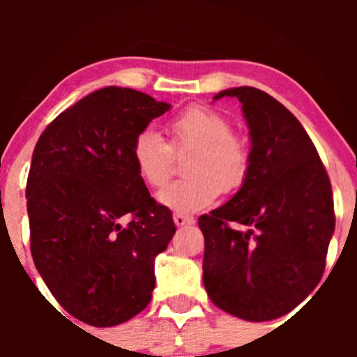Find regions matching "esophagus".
<instances>
[{"label": "esophagus", "mask_w": 357, "mask_h": 357, "mask_svg": "<svg viewBox=\"0 0 357 357\" xmlns=\"http://www.w3.org/2000/svg\"><path fill=\"white\" fill-rule=\"evenodd\" d=\"M172 219H174L176 226H185V225H193L195 222V218L188 214H181V212H174L172 214Z\"/></svg>", "instance_id": "34e87169"}]
</instances>
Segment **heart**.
Instances as JSON below:
<instances>
[{
	"mask_svg": "<svg viewBox=\"0 0 357 357\" xmlns=\"http://www.w3.org/2000/svg\"><path fill=\"white\" fill-rule=\"evenodd\" d=\"M171 145L155 129L146 128L132 143V162L139 178L152 188L169 181L174 152L193 149L186 164L188 178L169 185L158 202L181 212L208 207L221 192H231L243 183L248 169V150L235 135L228 119L207 107L193 105L167 124Z\"/></svg>",
	"mask_w": 357,
	"mask_h": 357,
	"instance_id": "obj_1",
	"label": "heart"
}]
</instances>
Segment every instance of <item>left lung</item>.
I'll list each match as a JSON object with an SVG mask.
<instances>
[{
  "label": "left lung",
  "instance_id": "8db88e82",
  "mask_svg": "<svg viewBox=\"0 0 357 357\" xmlns=\"http://www.w3.org/2000/svg\"><path fill=\"white\" fill-rule=\"evenodd\" d=\"M222 96L242 103L250 152L242 188L199 218L204 287L222 311L269 321L297 307L321 280L335 231L332 185L305 129L278 100L250 86L214 100Z\"/></svg>",
  "mask_w": 357,
  "mask_h": 357
}]
</instances>
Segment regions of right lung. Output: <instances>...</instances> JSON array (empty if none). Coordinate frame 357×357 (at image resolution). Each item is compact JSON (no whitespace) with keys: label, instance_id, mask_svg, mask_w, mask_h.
<instances>
[{"label":"right lung","instance_id":"obj_1","mask_svg":"<svg viewBox=\"0 0 357 357\" xmlns=\"http://www.w3.org/2000/svg\"><path fill=\"white\" fill-rule=\"evenodd\" d=\"M169 109L107 86L62 112L36 143L25 193L32 259L60 305L86 325H121L152 301L155 257L176 226L150 197L131 150Z\"/></svg>","mask_w":357,"mask_h":357}]
</instances>
